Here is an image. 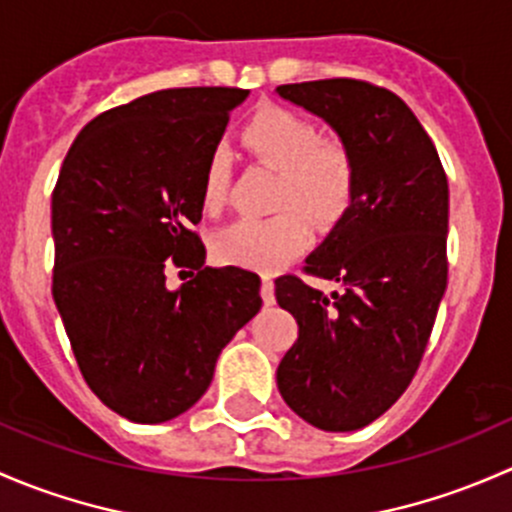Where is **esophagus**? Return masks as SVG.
I'll return each mask as SVG.
<instances>
[{"mask_svg":"<svg viewBox=\"0 0 512 512\" xmlns=\"http://www.w3.org/2000/svg\"><path fill=\"white\" fill-rule=\"evenodd\" d=\"M261 298L266 305L276 303V293H273V281L268 273H263V281H261Z\"/></svg>","mask_w":512,"mask_h":512,"instance_id":"obj_1","label":"esophagus"}]
</instances>
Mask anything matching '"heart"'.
I'll use <instances>...</instances> for the list:
<instances>
[{
	"label": "heart",
	"mask_w": 512,
	"mask_h": 512,
	"mask_svg": "<svg viewBox=\"0 0 512 512\" xmlns=\"http://www.w3.org/2000/svg\"><path fill=\"white\" fill-rule=\"evenodd\" d=\"M241 140L256 160L276 167L273 217H246L214 236V254L236 266H283L310 239V214L318 224L345 217L357 194V160L342 140H323L305 115L288 108H261L246 120ZM229 187V155L214 150L202 175V207L214 214Z\"/></svg>",
	"instance_id": "heart-1"
}]
</instances>
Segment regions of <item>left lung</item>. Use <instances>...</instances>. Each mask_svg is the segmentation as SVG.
<instances>
[{
  "instance_id": "left-lung-1",
  "label": "left lung",
  "mask_w": 512,
  "mask_h": 512,
  "mask_svg": "<svg viewBox=\"0 0 512 512\" xmlns=\"http://www.w3.org/2000/svg\"><path fill=\"white\" fill-rule=\"evenodd\" d=\"M281 98L323 118L357 160V194L305 273L337 281L325 295L276 278L298 323L278 392L323 431L372 424L404 394L446 291L449 182L439 152L402 98L355 78L288 83Z\"/></svg>"
}]
</instances>
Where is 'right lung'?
<instances>
[{"instance_id": "right-lung-1", "label": "right lung", "mask_w": 512, "mask_h": 512, "mask_svg": "<svg viewBox=\"0 0 512 512\" xmlns=\"http://www.w3.org/2000/svg\"><path fill=\"white\" fill-rule=\"evenodd\" d=\"M244 88H167L78 133L51 194L54 303L100 402L138 424L187 412L226 342L261 310V278L204 266L202 175ZM175 265L190 273L166 288ZM180 272V275L181 273Z\"/></svg>"}]
</instances>
